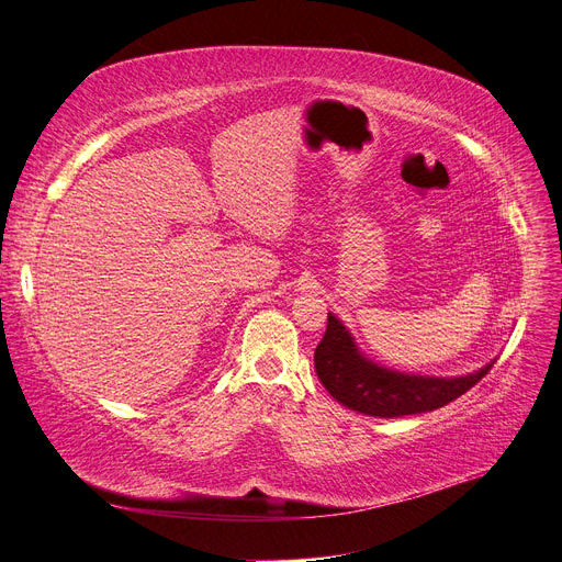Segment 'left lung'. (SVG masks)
<instances>
[{
	"mask_svg": "<svg viewBox=\"0 0 562 562\" xmlns=\"http://www.w3.org/2000/svg\"><path fill=\"white\" fill-rule=\"evenodd\" d=\"M497 359L461 378L400 372L368 359L344 321L327 314V329L314 352V366L327 393L363 416L400 418L427 414L470 391Z\"/></svg>",
	"mask_w": 562,
	"mask_h": 562,
	"instance_id": "8db88e82",
	"label": "left lung"
}]
</instances>
